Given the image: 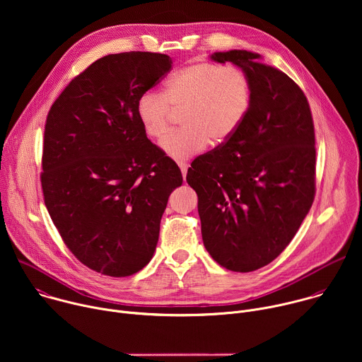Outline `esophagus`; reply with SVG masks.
<instances>
[{"label":"esophagus","mask_w":362,"mask_h":362,"mask_svg":"<svg viewBox=\"0 0 362 362\" xmlns=\"http://www.w3.org/2000/svg\"><path fill=\"white\" fill-rule=\"evenodd\" d=\"M179 165V168H180V170H182V175H183V179L186 180V175H187V168H189V165L187 163H183V162H179L177 163Z\"/></svg>","instance_id":"1"}]
</instances>
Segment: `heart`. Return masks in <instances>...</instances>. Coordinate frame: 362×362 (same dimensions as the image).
Instances as JSON below:
<instances>
[{"label": "heart", "mask_w": 362, "mask_h": 362, "mask_svg": "<svg viewBox=\"0 0 362 362\" xmlns=\"http://www.w3.org/2000/svg\"><path fill=\"white\" fill-rule=\"evenodd\" d=\"M252 101V83L238 66L199 62L172 74L162 93L147 90L136 101V117L150 139H162L172 109L183 107L179 130L160 143L166 156L187 160L209 144L230 137L245 120Z\"/></svg>", "instance_id": "1"}]
</instances>
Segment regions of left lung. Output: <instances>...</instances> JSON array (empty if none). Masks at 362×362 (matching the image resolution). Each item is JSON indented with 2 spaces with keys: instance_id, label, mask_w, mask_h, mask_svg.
<instances>
[{
  "instance_id": "1",
  "label": "left lung",
  "mask_w": 362,
  "mask_h": 362,
  "mask_svg": "<svg viewBox=\"0 0 362 362\" xmlns=\"http://www.w3.org/2000/svg\"><path fill=\"white\" fill-rule=\"evenodd\" d=\"M211 60L243 69L252 83L249 112L228 140L193 160L202 239L223 268L252 272L289 245L315 196V133L298 84L246 49Z\"/></svg>"
}]
</instances>
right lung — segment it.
Segmentation results:
<instances>
[{"instance_id":"add662e5","label":"right lung","mask_w":362,"mask_h":362,"mask_svg":"<svg viewBox=\"0 0 362 362\" xmlns=\"http://www.w3.org/2000/svg\"><path fill=\"white\" fill-rule=\"evenodd\" d=\"M166 54L130 51L94 62L51 106L44 130V203L87 268L130 276L153 257L177 165L144 134L136 101L172 69Z\"/></svg>"}]
</instances>
